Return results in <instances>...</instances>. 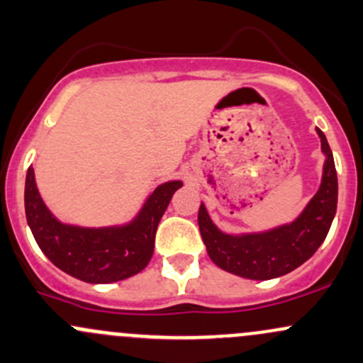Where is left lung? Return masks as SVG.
<instances>
[{
    "label": "left lung",
    "mask_w": 363,
    "mask_h": 363,
    "mask_svg": "<svg viewBox=\"0 0 363 363\" xmlns=\"http://www.w3.org/2000/svg\"><path fill=\"white\" fill-rule=\"evenodd\" d=\"M324 153L322 179L317 193L300 215L286 224L252 233H224L213 224L205 203L198 225L206 253L225 272L253 281L281 277L305 264L328 236L337 206V175L325 134L317 129Z\"/></svg>",
    "instance_id": "1"
}]
</instances>
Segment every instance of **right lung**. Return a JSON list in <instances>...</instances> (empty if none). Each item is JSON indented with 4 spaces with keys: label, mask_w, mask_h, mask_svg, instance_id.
<instances>
[{
    "label": "right lung",
    "mask_w": 363,
    "mask_h": 363,
    "mask_svg": "<svg viewBox=\"0 0 363 363\" xmlns=\"http://www.w3.org/2000/svg\"><path fill=\"white\" fill-rule=\"evenodd\" d=\"M182 181L157 186L141 208L123 224L87 227L63 222L48 208L35 184L34 169L26 177V217L41 252L69 276L89 284H108L141 272L150 264L158 222Z\"/></svg>",
    "instance_id": "right-lung-1"
}]
</instances>
